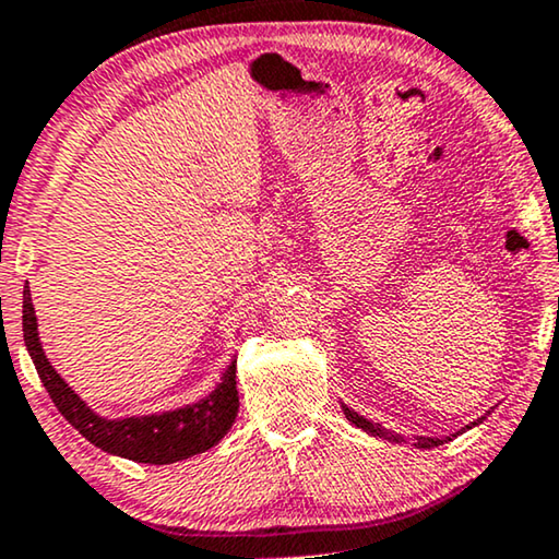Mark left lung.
<instances>
[{"label": "left lung", "instance_id": "1", "mask_svg": "<svg viewBox=\"0 0 559 559\" xmlns=\"http://www.w3.org/2000/svg\"><path fill=\"white\" fill-rule=\"evenodd\" d=\"M344 415H347V420L349 423H355L357 428H361V430H367V433H372V436H380V438H392V440H397V436H392V433H388V430H384L380 423H372V420H367V418H361V415H357L355 411H349L347 405H344ZM486 418V415H481V418L478 420H474L471 423V426H466L463 430H468V428H474V426H478V423H481ZM459 436V433H455ZM448 440H451V436H445V438H415V448H436V445H443V443H448Z\"/></svg>", "mask_w": 559, "mask_h": 559}]
</instances>
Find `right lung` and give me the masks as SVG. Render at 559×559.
<instances>
[{
    "mask_svg": "<svg viewBox=\"0 0 559 559\" xmlns=\"http://www.w3.org/2000/svg\"><path fill=\"white\" fill-rule=\"evenodd\" d=\"M22 332L29 357L35 361L37 374L50 392L52 403L70 426L83 438H88L100 451L123 455L139 463H175L190 459L194 453L207 451L223 438L238 415V388H235V361L225 369L223 382L210 397L200 403L179 407V411L146 415V418L106 420L98 418L66 382L55 372L37 340V319L33 309L29 286L22 290Z\"/></svg>",
    "mask_w": 559,
    "mask_h": 559,
    "instance_id": "add662e5",
    "label": "right lung"
}]
</instances>
